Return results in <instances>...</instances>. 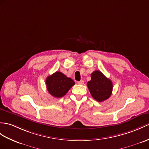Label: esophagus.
<instances>
[{
	"label": "esophagus",
	"instance_id": "esophagus-1",
	"mask_svg": "<svg viewBox=\"0 0 149 149\" xmlns=\"http://www.w3.org/2000/svg\"><path fill=\"white\" fill-rule=\"evenodd\" d=\"M78 84H79V85L84 84V81H83V79H81V80H80L79 81H78Z\"/></svg>",
	"mask_w": 149,
	"mask_h": 149
}]
</instances>
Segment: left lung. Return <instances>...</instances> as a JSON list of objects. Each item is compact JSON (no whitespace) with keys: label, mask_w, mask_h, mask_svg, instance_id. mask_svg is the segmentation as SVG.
<instances>
[{"label":"left lung","mask_w":149,"mask_h":149,"mask_svg":"<svg viewBox=\"0 0 149 149\" xmlns=\"http://www.w3.org/2000/svg\"><path fill=\"white\" fill-rule=\"evenodd\" d=\"M89 91L94 99L102 102L110 97L112 92V83L100 71H95L91 74V80L87 83Z\"/></svg>","instance_id":"8db88e82"}]
</instances>
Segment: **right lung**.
I'll use <instances>...</instances> for the list:
<instances>
[{
  "mask_svg": "<svg viewBox=\"0 0 149 149\" xmlns=\"http://www.w3.org/2000/svg\"><path fill=\"white\" fill-rule=\"evenodd\" d=\"M47 88L50 95L59 98L66 95L75 83L63 72L56 71L46 78Z\"/></svg>",
  "mask_w": 149,
  "mask_h": 149,
  "instance_id": "add662e5",
  "label": "right lung"
}]
</instances>
